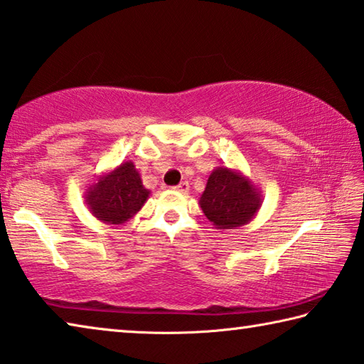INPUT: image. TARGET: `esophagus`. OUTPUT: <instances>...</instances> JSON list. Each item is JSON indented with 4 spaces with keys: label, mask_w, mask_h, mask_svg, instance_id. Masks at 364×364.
Returning a JSON list of instances; mask_svg holds the SVG:
<instances>
[{
    "label": "esophagus",
    "mask_w": 364,
    "mask_h": 364,
    "mask_svg": "<svg viewBox=\"0 0 364 364\" xmlns=\"http://www.w3.org/2000/svg\"><path fill=\"white\" fill-rule=\"evenodd\" d=\"M174 190H176V192H181V193H187L190 190L188 182H181L177 187H174Z\"/></svg>",
    "instance_id": "34e87169"
}]
</instances>
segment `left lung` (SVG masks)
<instances>
[{
  "label": "left lung",
  "mask_w": 364,
  "mask_h": 364,
  "mask_svg": "<svg viewBox=\"0 0 364 364\" xmlns=\"http://www.w3.org/2000/svg\"><path fill=\"white\" fill-rule=\"evenodd\" d=\"M262 195L250 177L240 169L218 166L208 178L200 208L218 230L238 228L256 218Z\"/></svg>",
  "instance_id": "obj_1"
}]
</instances>
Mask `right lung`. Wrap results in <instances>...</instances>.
<instances>
[{
	"label": "right lung",
	"mask_w": 364,
	"mask_h": 364,
	"mask_svg": "<svg viewBox=\"0 0 364 364\" xmlns=\"http://www.w3.org/2000/svg\"><path fill=\"white\" fill-rule=\"evenodd\" d=\"M149 196L150 190L144 187L136 164L124 161L87 183L85 203L105 225H123L142 209Z\"/></svg>",
	"instance_id": "right-lung-1"
}]
</instances>
